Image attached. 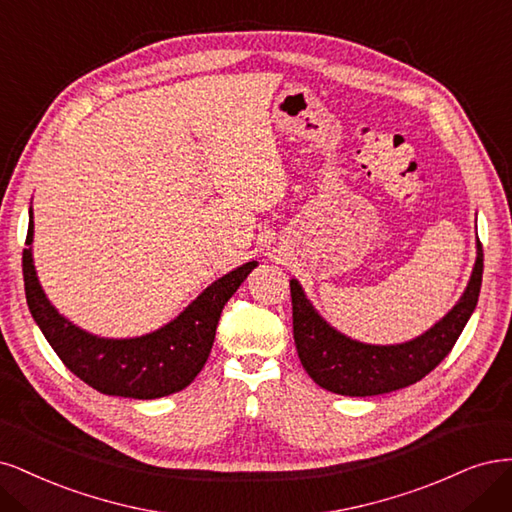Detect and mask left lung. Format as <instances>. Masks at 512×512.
<instances>
[{
    "instance_id": "obj_1",
    "label": "left lung",
    "mask_w": 512,
    "mask_h": 512,
    "mask_svg": "<svg viewBox=\"0 0 512 512\" xmlns=\"http://www.w3.org/2000/svg\"><path fill=\"white\" fill-rule=\"evenodd\" d=\"M483 280V246L476 242V261L459 302L432 329L402 344H364L340 334L312 308L300 283L291 278L293 340L308 376L319 387L366 398L415 385L451 353L476 308Z\"/></svg>"
}]
</instances>
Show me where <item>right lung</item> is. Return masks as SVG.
I'll return each instance as SVG.
<instances>
[{
	"label": "right lung",
	"mask_w": 512,
	"mask_h": 512,
	"mask_svg": "<svg viewBox=\"0 0 512 512\" xmlns=\"http://www.w3.org/2000/svg\"><path fill=\"white\" fill-rule=\"evenodd\" d=\"M34 212L29 210L27 249L23 251L25 295L31 317L70 372L106 395L155 400L193 383L210 355L221 310L251 274L257 261L221 276L168 325L140 338H100L59 315L36 276Z\"/></svg>",
	"instance_id": "right-lung-1"
}]
</instances>
